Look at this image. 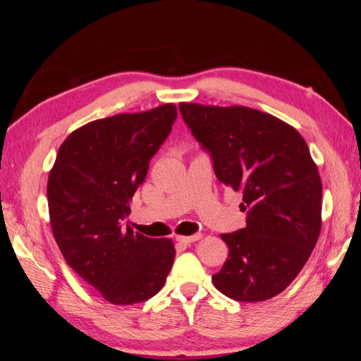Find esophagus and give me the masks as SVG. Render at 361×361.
I'll return each instance as SVG.
<instances>
[{
	"mask_svg": "<svg viewBox=\"0 0 361 361\" xmlns=\"http://www.w3.org/2000/svg\"><path fill=\"white\" fill-rule=\"evenodd\" d=\"M202 239V234H194V235H176V242L180 243H185L189 245L195 240H200Z\"/></svg>",
	"mask_w": 361,
	"mask_h": 361,
	"instance_id": "34e87169",
	"label": "esophagus"
}]
</instances>
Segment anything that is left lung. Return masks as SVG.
<instances>
[{
    "instance_id": "8db88e82",
    "label": "left lung",
    "mask_w": 361,
    "mask_h": 361,
    "mask_svg": "<svg viewBox=\"0 0 361 361\" xmlns=\"http://www.w3.org/2000/svg\"><path fill=\"white\" fill-rule=\"evenodd\" d=\"M178 106L219 181L242 192L247 212V226L221 234L229 252L214 286L243 302L279 295L302 270L321 231L323 185L307 144L283 121L248 106Z\"/></svg>"
}]
</instances>
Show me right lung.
Here are the masks:
<instances>
[{"label":"right lung","mask_w":361,"mask_h":361,"mask_svg":"<svg viewBox=\"0 0 361 361\" xmlns=\"http://www.w3.org/2000/svg\"><path fill=\"white\" fill-rule=\"evenodd\" d=\"M175 119L176 106L164 104L88 122L60 145L49 172L54 239L66 264L111 304L147 301L173 265L171 239L133 233L124 221Z\"/></svg>","instance_id":"1"}]
</instances>
